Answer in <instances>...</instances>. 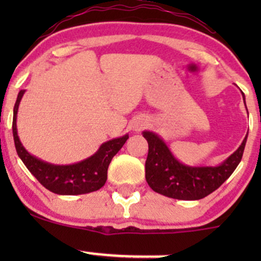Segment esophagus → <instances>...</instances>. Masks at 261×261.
I'll return each instance as SVG.
<instances>
[{"label": "esophagus", "mask_w": 261, "mask_h": 261, "mask_svg": "<svg viewBox=\"0 0 261 261\" xmlns=\"http://www.w3.org/2000/svg\"><path fill=\"white\" fill-rule=\"evenodd\" d=\"M145 126H147L146 121H139V122H136L135 125H134V128H135V131H140V130H143Z\"/></svg>", "instance_id": "obj_1"}]
</instances>
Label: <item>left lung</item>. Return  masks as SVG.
Segmentation results:
<instances>
[{
    "label": "left lung",
    "mask_w": 261,
    "mask_h": 261,
    "mask_svg": "<svg viewBox=\"0 0 261 261\" xmlns=\"http://www.w3.org/2000/svg\"><path fill=\"white\" fill-rule=\"evenodd\" d=\"M243 97L245 102L244 93ZM143 136L149 144L145 162L147 184L156 193L183 201L204 198L227 179L241 162L247 139L246 135L239 149L217 167H188L175 159L156 134L144 131Z\"/></svg>",
    "instance_id": "left-lung-1"
}]
</instances>
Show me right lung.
<instances>
[{"label":"right lung","instance_id":"obj_1","mask_svg":"<svg viewBox=\"0 0 261 261\" xmlns=\"http://www.w3.org/2000/svg\"><path fill=\"white\" fill-rule=\"evenodd\" d=\"M25 91L18 92L16 103L14 107V120H12V134H14L15 147L17 155L22 160L31 174L36 178L46 189L57 194H84L98 191L107 180V169L112 158L123 146L128 135L122 138L112 139L99 146L96 154L87 158L86 160L70 165H54L43 162L33 156L22 146L17 135L16 117L18 105Z\"/></svg>","mask_w":261,"mask_h":261}]
</instances>
